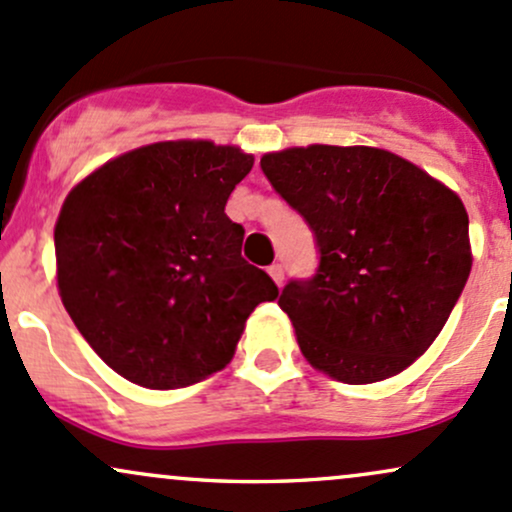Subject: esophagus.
Wrapping results in <instances>:
<instances>
[{
  "label": "esophagus",
  "instance_id": "34e87169",
  "mask_svg": "<svg viewBox=\"0 0 512 512\" xmlns=\"http://www.w3.org/2000/svg\"><path fill=\"white\" fill-rule=\"evenodd\" d=\"M268 273H271V278L275 280V285H283V280H285V268H283V263H273L271 268H268Z\"/></svg>",
  "mask_w": 512,
  "mask_h": 512
}]
</instances>
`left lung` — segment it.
I'll list each match as a JSON object with an SVG mask.
<instances>
[{"label":"left lung","mask_w":512,"mask_h":512,"mask_svg":"<svg viewBox=\"0 0 512 512\" xmlns=\"http://www.w3.org/2000/svg\"><path fill=\"white\" fill-rule=\"evenodd\" d=\"M261 169L317 239V273L278 297L304 358L346 384L399 375L438 338L472 271L459 195L377 147H292L263 154Z\"/></svg>","instance_id":"1"}]
</instances>
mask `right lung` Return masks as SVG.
<instances>
[{
    "instance_id": "obj_1",
    "label": "right lung",
    "mask_w": 512,
    "mask_h": 512,
    "mask_svg": "<svg viewBox=\"0 0 512 512\" xmlns=\"http://www.w3.org/2000/svg\"><path fill=\"white\" fill-rule=\"evenodd\" d=\"M254 166L239 147L154 142L72 188L55 225L57 287L89 346L147 389L195 384L232 360L246 319L278 297L241 258L227 217Z\"/></svg>"
}]
</instances>
